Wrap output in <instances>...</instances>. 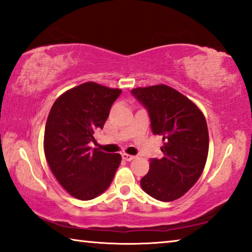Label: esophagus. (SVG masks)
<instances>
[{
	"label": "esophagus",
	"instance_id": "obj_1",
	"mask_svg": "<svg viewBox=\"0 0 252 252\" xmlns=\"http://www.w3.org/2000/svg\"><path fill=\"white\" fill-rule=\"evenodd\" d=\"M122 157L125 161H131V160H134V158H135L134 156H130V154H127V153H123Z\"/></svg>",
	"mask_w": 252,
	"mask_h": 252
}]
</instances>
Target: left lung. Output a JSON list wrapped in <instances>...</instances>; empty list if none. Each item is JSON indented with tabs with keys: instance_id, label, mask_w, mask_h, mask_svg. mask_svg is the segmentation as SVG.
I'll return each mask as SVG.
<instances>
[{
	"instance_id": "1",
	"label": "left lung",
	"mask_w": 252,
	"mask_h": 252,
	"mask_svg": "<svg viewBox=\"0 0 252 252\" xmlns=\"http://www.w3.org/2000/svg\"><path fill=\"white\" fill-rule=\"evenodd\" d=\"M131 94L148 109L153 134L163 141V158L151 160L142 189L161 202H172L202 175L210 143L206 119L190 99L165 84L136 88Z\"/></svg>"
}]
</instances>
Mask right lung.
Instances as JSON below:
<instances>
[{
	"label": "right lung",
	"mask_w": 252,
	"mask_h": 252,
	"mask_svg": "<svg viewBox=\"0 0 252 252\" xmlns=\"http://www.w3.org/2000/svg\"><path fill=\"white\" fill-rule=\"evenodd\" d=\"M121 89L86 82L60 95L49 111L44 135L46 160L69 195L94 199L109 187L121 164L118 153L92 150L94 134L103 128Z\"/></svg>",
	"instance_id": "obj_1"
}]
</instances>
